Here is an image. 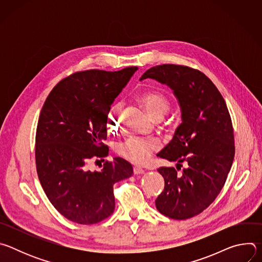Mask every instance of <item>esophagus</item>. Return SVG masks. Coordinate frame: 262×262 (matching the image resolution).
Segmentation results:
<instances>
[{"label": "esophagus", "instance_id": "obj_1", "mask_svg": "<svg viewBox=\"0 0 262 262\" xmlns=\"http://www.w3.org/2000/svg\"><path fill=\"white\" fill-rule=\"evenodd\" d=\"M145 172V170L143 168H140V167H134V173L135 174H143Z\"/></svg>", "mask_w": 262, "mask_h": 262}]
</instances>
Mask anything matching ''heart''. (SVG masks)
Returning a JSON list of instances; mask_svg holds the SVG:
<instances>
[{
	"instance_id": "1",
	"label": "heart",
	"mask_w": 262,
	"mask_h": 262,
	"mask_svg": "<svg viewBox=\"0 0 262 262\" xmlns=\"http://www.w3.org/2000/svg\"><path fill=\"white\" fill-rule=\"evenodd\" d=\"M139 102L145 111L155 120H161L171 107L169 97L160 91H150L143 93L139 97ZM121 116V104L114 103L106 114V124L112 130L119 128ZM160 147V143L156 139H144L130 137L117 145L116 151L125 160L142 165L146 163L150 155Z\"/></svg>"
}]
</instances>
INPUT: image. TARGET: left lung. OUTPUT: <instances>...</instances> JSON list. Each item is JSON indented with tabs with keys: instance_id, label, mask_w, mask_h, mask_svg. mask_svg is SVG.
<instances>
[{
	"instance_id": "obj_1",
	"label": "left lung",
	"mask_w": 262,
	"mask_h": 262,
	"mask_svg": "<svg viewBox=\"0 0 262 262\" xmlns=\"http://www.w3.org/2000/svg\"><path fill=\"white\" fill-rule=\"evenodd\" d=\"M154 79L169 86L181 108V124L158 155L185 162L181 174L161 167L165 188L156 200L158 210L174 220L193 217L206 209L226 182L234 159V135L226 102L214 84L198 69L163 64L148 69L140 81Z\"/></svg>"
}]
</instances>
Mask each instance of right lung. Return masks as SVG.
I'll return each mask as SVG.
<instances>
[{
    "mask_svg": "<svg viewBox=\"0 0 262 262\" xmlns=\"http://www.w3.org/2000/svg\"><path fill=\"white\" fill-rule=\"evenodd\" d=\"M138 67L72 73L51 91L41 108L35 139L36 169L42 189L66 219L83 225L101 222L115 209L114 184L133 175L121 158L99 171L91 160L105 158L106 114Z\"/></svg>",
    "mask_w": 262,
    "mask_h": 262,
    "instance_id": "obj_1",
    "label": "right lung"
}]
</instances>
